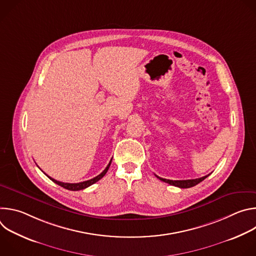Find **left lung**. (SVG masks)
Returning a JSON list of instances; mask_svg holds the SVG:
<instances>
[{"label":"left lung","instance_id":"left-lung-1","mask_svg":"<svg viewBox=\"0 0 256 256\" xmlns=\"http://www.w3.org/2000/svg\"><path fill=\"white\" fill-rule=\"evenodd\" d=\"M210 175V174H208ZM208 175H206L204 177H200V178H196V179H186V180H170V179H165V178H161L159 176L156 175L157 178H159L160 180L166 182V184H169L170 186H177V188H192L196 184H198L200 182H202V180H204Z\"/></svg>","mask_w":256,"mask_h":256}]
</instances>
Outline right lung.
I'll return each instance as SVG.
<instances>
[{"instance_id": "right-lung-1", "label": "right lung", "mask_w": 256, "mask_h": 256, "mask_svg": "<svg viewBox=\"0 0 256 256\" xmlns=\"http://www.w3.org/2000/svg\"><path fill=\"white\" fill-rule=\"evenodd\" d=\"M112 160H110V162H109V164L107 165V167L103 170V172H101L99 175H97L96 177H94V178H92V179H90V180H86V181H83V182H79V184H64V182L58 181V180H56V179L50 177L48 175H46H46L50 180H52V181L54 182V184H58L60 186L66 188V190H74V192H76V190H84V188H88V186L94 184L95 182H97L98 180H100V179L106 174V172L108 171L109 166H110V164H112Z\"/></svg>"}]
</instances>
